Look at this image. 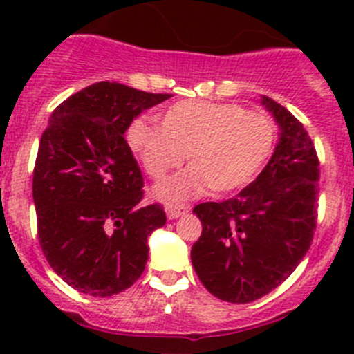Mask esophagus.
<instances>
[{
	"instance_id": "34e87169",
	"label": "esophagus",
	"mask_w": 354,
	"mask_h": 354,
	"mask_svg": "<svg viewBox=\"0 0 354 354\" xmlns=\"http://www.w3.org/2000/svg\"><path fill=\"white\" fill-rule=\"evenodd\" d=\"M165 211L170 220H177L179 216H183L184 212H187L186 205H177V204H167L165 205Z\"/></svg>"
}]
</instances>
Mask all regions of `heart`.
I'll return each instance as SVG.
<instances>
[{
	"label": "heart",
	"mask_w": 354,
	"mask_h": 354,
	"mask_svg": "<svg viewBox=\"0 0 354 354\" xmlns=\"http://www.w3.org/2000/svg\"><path fill=\"white\" fill-rule=\"evenodd\" d=\"M131 150L152 179L180 167L192 168L156 187L161 198H192L236 192L250 183L270 156L274 122L264 111L232 102L179 101L161 113V126L136 118L127 131Z\"/></svg>",
	"instance_id": "b5f03b06"
}]
</instances>
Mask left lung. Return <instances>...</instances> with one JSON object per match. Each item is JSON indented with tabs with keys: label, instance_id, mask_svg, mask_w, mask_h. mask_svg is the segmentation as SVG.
Returning <instances> with one entry per match:
<instances>
[{
	"label": "left lung",
	"instance_id": "left-lung-1",
	"mask_svg": "<svg viewBox=\"0 0 354 354\" xmlns=\"http://www.w3.org/2000/svg\"><path fill=\"white\" fill-rule=\"evenodd\" d=\"M280 126L270 162L252 184L225 202H204L193 212L202 236L192 262L205 289L228 303H250L286 282L317 227L319 158L301 122L262 97Z\"/></svg>",
	"mask_w": 354,
	"mask_h": 354
}]
</instances>
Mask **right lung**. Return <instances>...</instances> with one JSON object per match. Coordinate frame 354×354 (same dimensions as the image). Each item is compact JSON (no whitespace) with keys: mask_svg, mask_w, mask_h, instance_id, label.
<instances>
[{"mask_svg":"<svg viewBox=\"0 0 354 354\" xmlns=\"http://www.w3.org/2000/svg\"><path fill=\"white\" fill-rule=\"evenodd\" d=\"M170 97L99 81L53 111L33 168V202L40 248L72 289L106 298L145 270L147 237L167 214L161 204L142 205V170L124 133Z\"/></svg>","mask_w":354,"mask_h":354,"instance_id":"obj_1","label":"right lung"}]
</instances>
